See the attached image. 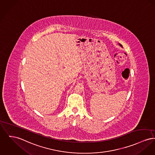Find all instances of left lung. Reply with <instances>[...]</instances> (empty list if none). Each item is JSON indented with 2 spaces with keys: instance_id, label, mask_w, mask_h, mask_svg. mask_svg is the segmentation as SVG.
I'll use <instances>...</instances> for the list:
<instances>
[{
  "instance_id": "left-lung-1",
  "label": "left lung",
  "mask_w": 155,
  "mask_h": 155,
  "mask_svg": "<svg viewBox=\"0 0 155 155\" xmlns=\"http://www.w3.org/2000/svg\"><path fill=\"white\" fill-rule=\"evenodd\" d=\"M119 46H120V47H122V45H120V44H119Z\"/></svg>"
}]
</instances>
